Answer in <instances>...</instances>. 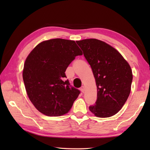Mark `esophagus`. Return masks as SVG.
<instances>
[{
    "label": "esophagus",
    "instance_id": "obj_1",
    "mask_svg": "<svg viewBox=\"0 0 150 150\" xmlns=\"http://www.w3.org/2000/svg\"><path fill=\"white\" fill-rule=\"evenodd\" d=\"M81 91H82V93H84L85 92V88H84V86H82L81 88Z\"/></svg>",
    "mask_w": 150,
    "mask_h": 150
}]
</instances>
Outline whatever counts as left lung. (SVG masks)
<instances>
[{
  "instance_id": "left-lung-1",
  "label": "left lung",
  "mask_w": 150,
  "mask_h": 150,
  "mask_svg": "<svg viewBox=\"0 0 150 150\" xmlns=\"http://www.w3.org/2000/svg\"><path fill=\"white\" fill-rule=\"evenodd\" d=\"M90 65L97 87V98L89 107L95 116L110 117L119 112L128 99L133 80L132 69L121 54L95 39L76 41Z\"/></svg>"
}]
</instances>
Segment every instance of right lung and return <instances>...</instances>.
Masks as SVG:
<instances>
[{
  "mask_svg": "<svg viewBox=\"0 0 150 150\" xmlns=\"http://www.w3.org/2000/svg\"><path fill=\"white\" fill-rule=\"evenodd\" d=\"M82 55L74 40L54 39L40 42L28 56L22 77L28 97L40 113L57 117L71 109L81 92L64 80L65 71Z\"/></svg>",
  "mask_w": 150,
  "mask_h": 150,
  "instance_id": "obj_1",
  "label": "right lung"
}]
</instances>
